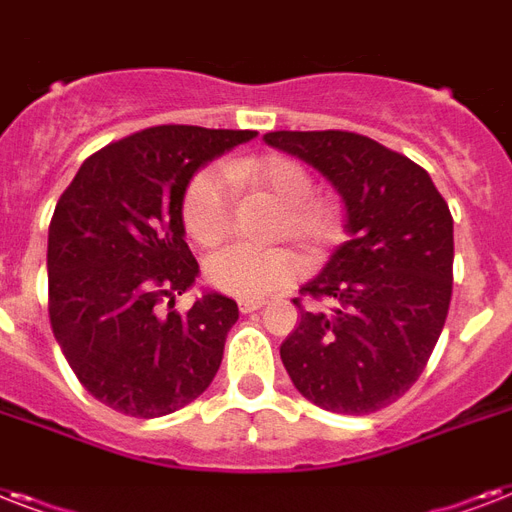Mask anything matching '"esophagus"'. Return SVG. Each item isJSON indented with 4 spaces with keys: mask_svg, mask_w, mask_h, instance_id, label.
Wrapping results in <instances>:
<instances>
[{
    "mask_svg": "<svg viewBox=\"0 0 512 512\" xmlns=\"http://www.w3.org/2000/svg\"><path fill=\"white\" fill-rule=\"evenodd\" d=\"M237 307H240V312H256L264 307V299H240Z\"/></svg>",
    "mask_w": 512,
    "mask_h": 512,
    "instance_id": "obj_1",
    "label": "esophagus"
}]
</instances>
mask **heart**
I'll return each instance as SVG.
<instances>
[{
    "label": "heart",
    "instance_id": "b5f03b06",
    "mask_svg": "<svg viewBox=\"0 0 512 512\" xmlns=\"http://www.w3.org/2000/svg\"><path fill=\"white\" fill-rule=\"evenodd\" d=\"M237 184L264 189L283 202V213L277 219L275 235L293 237L307 248L310 256L323 253L336 243L342 232V221L336 205L315 194V178L304 162L288 154H264L256 160H232L224 168L197 170L181 197V221L186 235L202 248L219 245L232 229V205ZM301 256L291 248H253L232 245L211 256L205 275L208 283L237 299H261L267 293L291 285L301 275Z\"/></svg>",
    "mask_w": 512,
    "mask_h": 512
}]
</instances>
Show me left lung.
Wrapping results in <instances>:
<instances>
[{"label": "left lung", "mask_w": 512, "mask_h": 512, "mask_svg": "<svg viewBox=\"0 0 512 512\" xmlns=\"http://www.w3.org/2000/svg\"><path fill=\"white\" fill-rule=\"evenodd\" d=\"M342 194L350 240L301 288L304 310L280 344L293 387L334 414H374L417 382L443 331L454 280V219L417 162L347 130H275Z\"/></svg>", "instance_id": "1"}]
</instances>
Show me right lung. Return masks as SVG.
<instances>
[{
    "label": "right lung",
    "instance_id": "1",
    "mask_svg": "<svg viewBox=\"0 0 512 512\" xmlns=\"http://www.w3.org/2000/svg\"><path fill=\"white\" fill-rule=\"evenodd\" d=\"M256 130L160 125L90 154L55 205L47 310L90 395L128 417L173 414L208 390L237 304L205 291L173 310L200 267L184 240L189 178ZM169 312H164V307Z\"/></svg>",
    "mask_w": 512,
    "mask_h": 512
}]
</instances>
